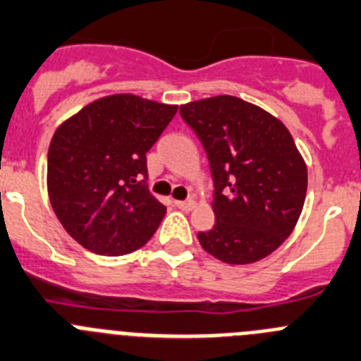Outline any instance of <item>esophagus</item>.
<instances>
[{
	"mask_svg": "<svg viewBox=\"0 0 361 361\" xmlns=\"http://www.w3.org/2000/svg\"><path fill=\"white\" fill-rule=\"evenodd\" d=\"M174 204H176L178 209L180 210H192L194 209V201L192 200H187V201H180V200H176L174 201Z\"/></svg>",
	"mask_w": 361,
	"mask_h": 361,
	"instance_id": "obj_1",
	"label": "esophagus"
}]
</instances>
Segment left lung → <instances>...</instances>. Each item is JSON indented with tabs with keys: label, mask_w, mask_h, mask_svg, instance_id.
Listing matches in <instances>:
<instances>
[{
	"label": "left lung",
	"mask_w": 361,
	"mask_h": 361,
	"mask_svg": "<svg viewBox=\"0 0 361 361\" xmlns=\"http://www.w3.org/2000/svg\"><path fill=\"white\" fill-rule=\"evenodd\" d=\"M203 144L214 180L216 225L197 233L210 255L250 264L277 250L304 207L307 169L290 131L264 109L230 95L180 108Z\"/></svg>",
	"instance_id": "left-lung-1"
}]
</instances>
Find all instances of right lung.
<instances>
[{"instance_id":"right-lung-1","label":"right lung","mask_w":361,"mask_h":361,"mask_svg":"<svg viewBox=\"0 0 361 361\" xmlns=\"http://www.w3.org/2000/svg\"><path fill=\"white\" fill-rule=\"evenodd\" d=\"M178 106L136 95L87 104L55 131L48 196L61 225L99 255H126L157 232L165 207L147 188V151Z\"/></svg>"}]
</instances>
